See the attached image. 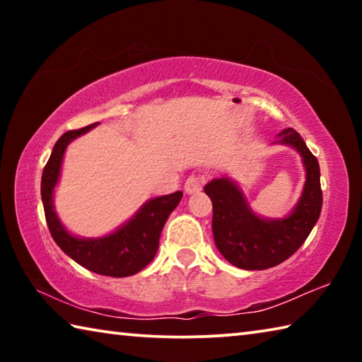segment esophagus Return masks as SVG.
I'll list each match as a JSON object with an SVG mask.
<instances>
[{
  "mask_svg": "<svg viewBox=\"0 0 362 362\" xmlns=\"http://www.w3.org/2000/svg\"><path fill=\"white\" fill-rule=\"evenodd\" d=\"M206 183V177L203 174H192L185 182V193L187 194H196L203 189V185Z\"/></svg>",
  "mask_w": 362,
  "mask_h": 362,
  "instance_id": "34e87169",
  "label": "esophagus"
}]
</instances>
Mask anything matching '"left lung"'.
Returning a JSON list of instances; mask_svg holds the SVG:
<instances>
[{"mask_svg":"<svg viewBox=\"0 0 362 362\" xmlns=\"http://www.w3.org/2000/svg\"><path fill=\"white\" fill-rule=\"evenodd\" d=\"M279 136L281 144L297 148L306 168L303 194L289 217H257L240 188L228 179H216L204 187L212 201L214 241L220 254L238 268L267 269L283 263L302 246L320 218L322 189L317 159L297 131L289 127Z\"/></svg>","mask_w":362,"mask_h":362,"instance_id":"obj_1","label":"left lung"}]
</instances>
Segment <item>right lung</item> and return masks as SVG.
Here are the masks:
<instances>
[{
    "label": "right lung",
    "mask_w": 362,
    "mask_h": 362,
    "mask_svg": "<svg viewBox=\"0 0 362 362\" xmlns=\"http://www.w3.org/2000/svg\"><path fill=\"white\" fill-rule=\"evenodd\" d=\"M95 124L97 122L81 127V129L65 132L57 140L51 158L47 159L45 170H42L41 199L51 236L66 255L97 274L124 278L139 273L155 259L163 226L170 212L180 203L183 193L175 192L148 201L137 212L136 217L129 220L122 228L115 231L113 235L99 238V240H79V238L69 235L54 212L52 192L59 179L60 164H62L66 145L73 139L93 129Z\"/></svg>",
    "instance_id": "obj_1"
}]
</instances>
